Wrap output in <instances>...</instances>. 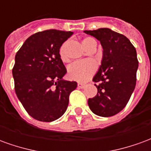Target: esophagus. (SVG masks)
<instances>
[{
	"mask_svg": "<svg viewBox=\"0 0 151 151\" xmlns=\"http://www.w3.org/2000/svg\"><path fill=\"white\" fill-rule=\"evenodd\" d=\"M78 87L80 89L84 88V87H85V84H83V83H78Z\"/></svg>",
	"mask_w": 151,
	"mask_h": 151,
	"instance_id": "1",
	"label": "esophagus"
}]
</instances>
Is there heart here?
Returning a JSON list of instances; mask_svg holds the SVG:
<instances>
[{
	"label": "heart",
	"mask_w": 151,
	"mask_h": 151,
	"mask_svg": "<svg viewBox=\"0 0 151 151\" xmlns=\"http://www.w3.org/2000/svg\"><path fill=\"white\" fill-rule=\"evenodd\" d=\"M95 41L91 37L85 38L82 40V44L86 49L90 46V44ZM60 56L62 60H66L67 57L65 53V46L63 45L60 50ZM97 69V63L94 60L86 59L77 60L69 66L68 69V76L70 79L79 82H86L91 78L92 76Z\"/></svg>",
	"instance_id": "heart-1"
}]
</instances>
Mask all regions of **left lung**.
<instances>
[{
  "instance_id": "left-lung-1",
  "label": "left lung",
  "mask_w": 151,
  "mask_h": 151,
  "mask_svg": "<svg viewBox=\"0 0 151 151\" xmlns=\"http://www.w3.org/2000/svg\"><path fill=\"white\" fill-rule=\"evenodd\" d=\"M100 42L103 58L93 81L98 93L89 99L90 109L95 115L111 116L120 112L129 100L136 86L138 60L135 47L124 35L109 28L84 31Z\"/></svg>"
}]
</instances>
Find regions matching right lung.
<instances>
[{"label":"right lung","instance_id":"add662e5","mask_svg":"<svg viewBox=\"0 0 151 151\" xmlns=\"http://www.w3.org/2000/svg\"><path fill=\"white\" fill-rule=\"evenodd\" d=\"M72 31L47 30L32 35L15 56L12 71L16 95L35 120L51 122L65 113L77 82L63 79L60 48Z\"/></svg>","mask_w":151,"mask_h":151}]
</instances>
